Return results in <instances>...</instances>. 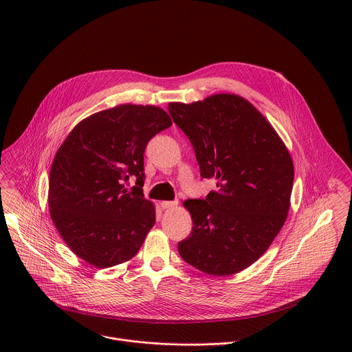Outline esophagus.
<instances>
[{"instance_id": "esophagus-1", "label": "esophagus", "mask_w": 352, "mask_h": 352, "mask_svg": "<svg viewBox=\"0 0 352 352\" xmlns=\"http://www.w3.org/2000/svg\"><path fill=\"white\" fill-rule=\"evenodd\" d=\"M160 206L163 209H174L178 206V200H164V202H160Z\"/></svg>"}]
</instances>
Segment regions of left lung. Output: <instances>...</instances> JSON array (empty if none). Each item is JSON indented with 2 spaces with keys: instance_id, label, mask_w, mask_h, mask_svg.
Listing matches in <instances>:
<instances>
[{
  "instance_id": "1",
  "label": "left lung",
  "mask_w": 352,
  "mask_h": 352,
  "mask_svg": "<svg viewBox=\"0 0 352 352\" xmlns=\"http://www.w3.org/2000/svg\"><path fill=\"white\" fill-rule=\"evenodd\" d=\"M168 111L193 146L200 175L217 181L206 199L184 202L193 227L178 252L210 276L242 272L266 252L287 220L294 184L288 148L236 94L170 103Z\"/></svg>"
}]
</instances>
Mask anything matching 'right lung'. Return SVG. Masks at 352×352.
Wrapping results in <instances>:
<instances>
[{"instance_id":"obj_1","label":"right lung","mask_w":352,"mask_h":352,"mask_svg":"<svg viewBox=\"0 0 352 352\" xmlns=\"http://www.w3.org/2000/svg\"><path fill=\"white\" fill-rule=\"evenodd\" d=\"M156 106L120 104L82 120L57 150L48 182L50 216L72 252L103 269L132 259L155 226L143 197L147 142L171 126ZM131 176L137 186L128 191Z\"/></svg>"}]
</instances>
